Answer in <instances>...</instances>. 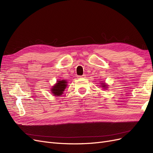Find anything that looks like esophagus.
Here are the masks:
<instances>
[{"instance_id":"obj_1","label":"esophagus","mask_w":153,"mask_h":153,"mask_svg":"<svg viewBox=\"0 0 153 153\" xmlns=\"http://www.w3.org/2000/svg\"><path fill=\"white\" fill-rule=\"evenodd\" d=\"M85 75H83L82 76H78V78H85Z\"/></svg>"}]
</instances>
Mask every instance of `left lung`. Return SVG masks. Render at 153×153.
Segmentation results:
<instances>
[{"mask_svg":"<svg viewBox=\"0 0 153 153\" xmlns=\"http://www.w3.org/2000/svg\"><path fill=\"white\" fill-rule=\"evenodd\" d=\"M107 85H106L105 83H101V87H103V88H105V89H106L107 88Z\"/></svg>","mask_w":153,"mask_h":153,"instance_id":"left-lung-1","label":"left lung"}]
</instances>
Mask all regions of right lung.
Returning <instances> with one entry per match:
<instances>
[{"label": "right lung", "instance_id": "obj_1", "mask_svg": "<svg viewBox=\"0 0 153 153\" xmlns=\"http://www.w3.org/2000/svg\"><path fill=\"white\" fill-rule=\"evenodd\" d=\"M57 82L56 84H55L52 88H51L52 89L51 91H52V93H53L54 96H60L63 94V92L67 86L68 82L65 80H57Z\"/></svg>", "mask_w": 153, "mask_h": 153}]
</instances>
